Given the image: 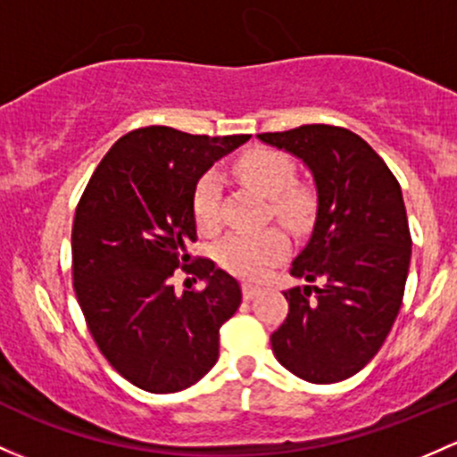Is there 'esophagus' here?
<instances>
[{"label":"esophagus","mask_w":457,"mask_h":457,"mask_svg":"<svg viewBox=\"0 0 457 457\" xmlns=\"http://www.w3.org/2000/svg\"><path fill=\"white\" fill-rule=\"evenodd\" d=\"M258 295V287H253V285H245L243 287V297L245 300H253V297Z\"/></svg>","instance_id":"34e87169"}]
</instances>
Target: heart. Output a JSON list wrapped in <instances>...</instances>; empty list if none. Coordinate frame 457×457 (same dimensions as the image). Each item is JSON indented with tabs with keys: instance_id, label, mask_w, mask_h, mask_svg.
Instances as JSON below:
<instances>
[{
	"instance_id": "obj_1",
	"label": "heart",
	"mask_w": 457,
	"mask_h": 457,
	"mask_svg": "<svg viewBox=\"0 0 457 457\" xmlns=\"http://www.w3.org/2000/svg\"><path fill=\"white\" fill-rule=\"evenodd\" d=\"M234 172L243 184L267 196L271 212L289 228H300L311 214V196L304 190L293 188L295 168L282 153L256 148L245 153L234 164ZM220 186L216 175L208 172L196 181L192 195V214L201 232L210 234L219 228ZM287 253V237L276 228L262 232H237L225 237L216 245V261L228 271L241 278L256 280L267 267L280 261Z\"/></svg>"
}]
</instances>
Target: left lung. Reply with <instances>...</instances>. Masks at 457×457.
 Masks as SVG:
<instances>
[{
    "label": "left lung",
    "mask_w": 457,
    "mask_h": 457,
    "mask_svg": "<svg viewBox=\"0 0 457 457\" xmlns=\"http://www.w3.org/2000/svg\"><path fill=\"white\" fill-rule=\"evenodd\" d=\"M300 157L317 188V216L285 291L289 315L273 330L278 361L309 383L353 377L390 335L405 293L411 237L396 177L357 133L304 124L261 133Z\"/></svg>",
    "instance_id": "left-lung-1"
}]
</instances>
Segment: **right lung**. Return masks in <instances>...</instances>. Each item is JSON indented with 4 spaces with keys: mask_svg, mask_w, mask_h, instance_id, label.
I'll use <instances>...</instances> for the list:
<instances>
[{
    "mask_svg": "<svg viewBox=\"0 0 457 457\" xmlns=\"http://www.w3.org/2000/svg\"><path fill=\"white\" fill-rule=\"evenodd\" d=\"M249 136H190L144 127L109 148L71 225V276L100 353L153 394L195 386L219 359V330L241 306V285L210 258L190 262L192 195L219 157ZM181 266L206 282L177 294Z\"/></svg>",
    "mask_w": 457,
    "mask_h": 457,
    "instance_id": "add662e5",
    "label": "right lung"
}]
</instances>
